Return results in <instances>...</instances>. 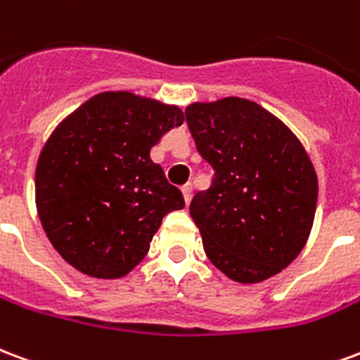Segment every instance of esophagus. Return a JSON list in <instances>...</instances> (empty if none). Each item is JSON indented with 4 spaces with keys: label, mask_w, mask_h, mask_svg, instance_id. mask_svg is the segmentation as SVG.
<instances>
[{
    "label": "esophagus",
    "mask_w": 360,
    "mask_h": 360,
    "mask_svg": "<svg viewBox=\"0 0 360 360\" xmlns=\"http://www.w3.org/2000/svg\"><path fill=\"white\" fill-rule=\"evenodd\" d=\"M182 193H184V199H186V203H190L191 195H193V186H191V184H184Z\"/></svg>",
    "instance_id": "1"
}]
</instances>
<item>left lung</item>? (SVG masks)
Wrapping results in <instances>:
<instances>
[{
    "label": "left lung",
    "mask_w": 360,
    "mask_h": 360,
    "mask_svg": "<svg viewBox=\"0 0 360 360\" xmlns=\"http://www.w3.org/2000/svg\"><path fill=\"white\" fill-rule=\"evenodd\" d=\"M186 120L212 169L190 214L207 257L238 284H261L290 266L313 230L319 178L295 134L251 99L193 101Z\"/></svg>",
    "instance_id": "left-lung-1"
}]
</instances>
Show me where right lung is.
<instances>
[{"instance_id":"obj_1","label":"right lung","mask_w":360,"mask_h":360,"mask_svg":"<svg viewBox=\"0 0 360 360\" xmlns=\"http://www.w3.org/2000/svg\"><path fill=\"white\" fill-rule=\"evenodd\" d=\"M184 122L178 105L101 91L67 115L36 165V209L55 251L86 276H126L165 214L184 209L149 151Z\"/></svg>"}]
</instances>
